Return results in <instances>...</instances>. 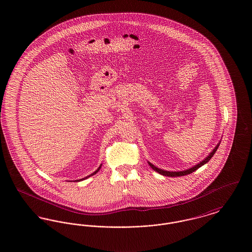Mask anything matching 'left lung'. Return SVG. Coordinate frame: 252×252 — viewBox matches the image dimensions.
<instances>
[{"label":"left lung","mask_w":252,"mask_h":252,"mask_svg":"<svg viewBox=\"0 0 252 252\" xmlns=\"http://www.w3.org/2000/svg\"><path fill=\"white\" fill-rule=\"evenodd\" d=\"M219 146L220 145H217V147L215 148L213 150V152L210 154V155H208L203 161H201L199 164H197V165H195L194 166L193 168H191V169H189V170H186V171H182V172H167V171H163V170H161V169H158V168H156L155 165H153L152 163H150L149 162V164H150V166L155 170V172H157L158 174H162V175H165V176H172V177H174V176H182V175H186V174H191V173H193L194 171H196L198 168H200L202 165H204V164H206L212 157H213V155H215V153L217 152V150H218V148H219Z\"/></svg>","instance_id":"8db88e82"}]
</instances>
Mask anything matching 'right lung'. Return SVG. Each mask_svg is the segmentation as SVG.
<instances>
[{"instance_id":"right-lung-1","label":"right lung","mask_w":252,"mask_h":252,"mask_svg":"<svg viewBox=\"0 0 252 252\" xmlns=\"http://www.w3.org/2000/svg\"><path fill=\"white\" fill-rule=\"evenodd\" d=\"M100 167H101V165H100V166H99V167H98V169H97V171H96V172H94V173H93V174H90V175H88V176H86V177H85V178H88V177H89V176H91V175H93V174H97V172H98V171H99V169H100ZM85 178H82V179H79V180H76V181H80V180H83V179H85Z\"/></svg>"}]
</instances>
